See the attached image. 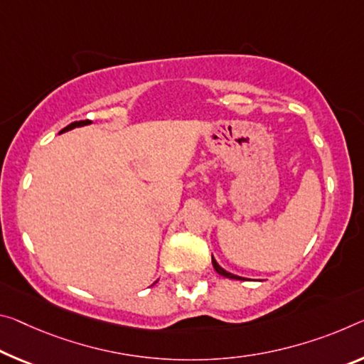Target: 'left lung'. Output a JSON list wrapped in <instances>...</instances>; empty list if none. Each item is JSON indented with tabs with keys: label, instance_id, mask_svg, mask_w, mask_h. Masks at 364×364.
<instances>
[{
	"label": "left lung",
	"instance_id": "1",
	"mask_svg": "<svg viewBox=\"0 0 364 364\" xmlns=\"http://www.w3.org/2000/svg\"><path fill=\"white\" fill-rule=\"evenodd\" d=\"M212 264H213V269H215L217 272L220 274V275L227 277V279H236V280H240V279H241V277H238V275H233V274H230V272H227V270H225V269H222L220 265L217 264V261H215V259H213V257H212Z\"/></svg>",
	"mask_w": 364,
	"mask_h": 364
}]
</instances>
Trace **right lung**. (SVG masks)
I'll return each mask as SVG.
<instances>
[{"label":"right lung","mask_w":364,"mask_h":364,"mask_svg":"<svg viewBox=\"0 0 364 364\" xmlns=\"http://www.w3.org/2000/svg\"><path fill=\"white\" fill-rule=\"evenodd\" d=\"M92 121L90 119H82V121H74V123H71L69 126H66L65 129H61V132H66V131H69V129H73V128H79V126H85V124H90Z\"/></svg>","instance_id":"obj_1"}]
</instances>
